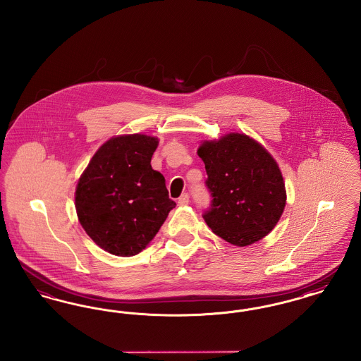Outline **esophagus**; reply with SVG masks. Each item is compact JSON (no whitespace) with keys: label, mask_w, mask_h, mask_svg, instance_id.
Masks as SVG:
<instances>
[{"label":"esophagus","mask_w":361,"mask_h":361,"mask_svg":"<svg viewBox=\"0 0 361 361\" xmlns=\"http://www.w3.org/2000/svg\"><path fill=\"white\" fill-rule=\"evenodd\" d=\"M178 206H187L189 203V195L188 193H183L181 196H180V199H178Z\"/></svg>","instance_id":"esophagus-1"}]
</instances>
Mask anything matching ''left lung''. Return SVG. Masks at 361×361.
I'll list each match as a JSON object with an SVG mask.
<instances>
[{"mask_svg": "<svg viewBox=\"0 0 361 361\" xmlns=\"http://www.w3.org/2000/svg\"><path fill=\"white\" fill-rule=\"evenodd\" d=\"M197 154L206 165V185L212 197L203 214L208 227L235 246L252 245L269 234L287 200L274 157L238 133L204 140Z\"/></svg>", "mask_w": 361, "mask_h": 361, "instance_id": "left-lung-1", "label": "left lung"}]
</instances>
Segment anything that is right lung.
Returning a JSON list of instances; mask_svg holds the SVG:
<instances>
[{"label": "right lung", "instance_id": "add662e5", "mask_svg": "<svg viewBox=\"0 0 361 361\" xmlns=\"http://www.w3.org/2000/svg\"><path fill=\"white\" fill-rule=\"evenodd\" d=\"M157 146V137L143 134L111 137L78 180V221L96 245L111 255L140 253L176 207L165 177L150 164Z\"/></svg>", "mask_w": 361, "mask_h": 361}]
</instances>
